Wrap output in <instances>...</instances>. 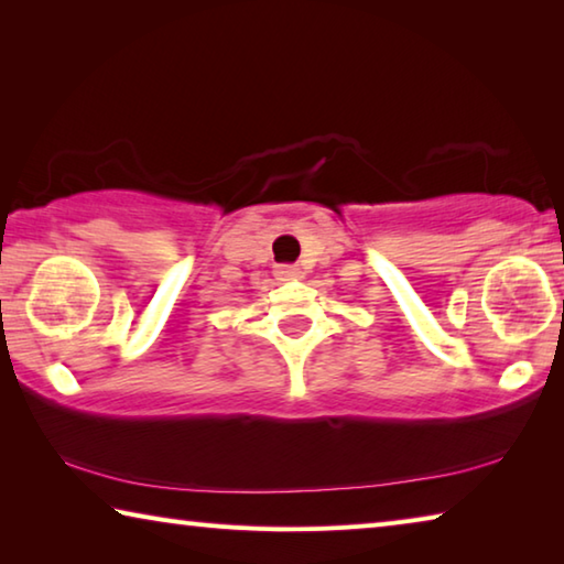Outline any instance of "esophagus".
Wrapping results in <instances>:
<instances>
[{
  "label": "esophagus",
  "mask_w": 564,
  "mask_h": 564,
  "mask_svg": "<svg viewBox=\"0 0 564 564\" xmlns=\"http://www.w3.org/2000/svg\"><path fill=\"white\" fill-rule=\"evenodd\" d=\"M275 279H281V281H291V279H299V269H295V265H289V263H281V265H275Z\"/></svg>",
  "instance_id": "obj_1"
}]
</instances>
